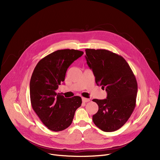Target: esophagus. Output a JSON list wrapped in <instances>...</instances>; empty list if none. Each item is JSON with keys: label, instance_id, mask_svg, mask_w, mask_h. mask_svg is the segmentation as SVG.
Masks as SVG:
<instances>
[{"label": "esophagus", "instance_id": "obj_1", "mask_svg": "<svg viewBox=\"0 0 160 160\" xmlns=\"http://www.w3.org/2000/svg\"><path fill=\"white\" fill-rule=\"evenodd\" d=\"M82 102H88L89 101H90V99L89 98H84V97H82Z\"/></svg>", "mask_w": 160, "mask_h": 160}]
</instances>
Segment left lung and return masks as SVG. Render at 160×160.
I'll return each mask as SVG.
<instances>
[{"instance_id":"obj_1","label":"left lung","mask_w":160,"mask_h":160,"mask_svg":"<svg viewBox=\"0 0 160 160\" xmlns=\"http://www.w3.org/2000/svg\"><path fill=\"white\" fill-rule=\"evenodd\" d=\"M87 63L98 86L106 89L107 98L93 99L98 110L93 121L104 132L119 130L136 107L138 83L130 67L120 55L105 49H86Z\"/></svg>"}]
</instances>
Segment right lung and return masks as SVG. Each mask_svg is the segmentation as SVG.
Segmentation results:
<instances>
[{"label":"right lung","mask_w":160,"mask_h":160,"mask_svg":"<svg viewBox=\"0 0 160 160\" xmlns=\"http://www.w3.org/2000/svg\"><path fill=\"white\" fill-rule=\"evenodd\" d=\"M83 54L74 49L56 50L41 59L33 71L30 82L31 104L50 130L59 132L68 128L82 104L80 97L65 98L56 90L65 80L68 67Z\"/></svg>","instance_id":"add662e5"}]
</instances>
